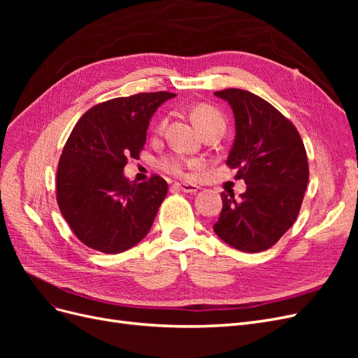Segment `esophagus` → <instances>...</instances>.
Returning a JSON list of instances; mask_svg holds the SVG:
<instances>
[{
	"label": "esophagus",
	"mask_w": 358,
	"mask_h": 358,
	"mask_svg": "<svg viewBox=\"0 0 358 358\" xmlns=\"http://www.w3.org/2000/svg\"><path fill=\"white\" fill-rule=\"evenodd\" d=\"M175 188L180 189L182 192H189V194H194L200 189L197 185H194V183H182V182H176Z\"/></svg>",
	"instance_id": "1"
}]
</instances>
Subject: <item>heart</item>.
<instances>
[{"label": "heart", "mask_w": 358, "mask_h": 358, "mask_svg": "<svg viewBox=\"0 0 358 358\" xmlns=\"http://www.w3.org/2000/svg\"><path fill=\"white\" fill-rule=\"evenodd\" d=\"M191 117L196 127L203 131V129L209 128V127H222L224 128V117L222 115L215 109L212 106L208 104H200L197 107H194L191 112ZM166 127V121H162L159 128L162 129ZM196 166V162L182 158V157H166L161 159V167L164 169L169 173H173L176 176H185L188 175V171Z\"/></svg>", "instance_id": "b5f03b06"}]
</instances>
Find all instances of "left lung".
Masks as SVG:
<instances>
[{"label":"left lung","mask_w":358,"mask_h":358,"mask_svg":"<svg viewBox=\"0 0 358 358\" xmlns=\"http://www.w3.org/2000/svg\"><path fill=\"white\" fill-rule=\"evenodd\" d=\"M230 104L236 136L227 164L246 183L239 197L222 192L213 231L242 252L273 246L294 224L309 180L305 145L296 127L272 104L243 90L216 91Z\"/></svg>","instance_id":"8db88e82"}]
</instances>
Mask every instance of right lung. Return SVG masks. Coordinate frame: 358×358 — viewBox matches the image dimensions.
<instances>
[{
    "mask_svg": "<svg viewBox=\"0 0 358 358\" xmlns=\"http://www.w3.org/2000/svg\"><path fill=\"white\" fill-rule=\"evenodd\" d=\"M175 96L162 91L104 101L73 128L58 164L57 200L86 246L119 254L149 233L169 185L159 176L129 180L124 167L129 157L138 158L152 115Z\"/></svg>",
    "mask_w": 358,
    "mask_h": 358,
    "instance_id": "1",
    "label": "right lung"
}]
</instances>
